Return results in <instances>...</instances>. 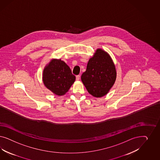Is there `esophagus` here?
I'll list each match as a JSON object with an SVG mask.
<instances>
[{
  "mask_svg": "<svg viewBox=\"0 0 160 160\" xmlns=\"http://www.w3.org/2000/svg\"><path fill=\"white\" fill-rule=\"evenodd\" d=\"M80 76H79V75L76 76V80H77V81H78V80H80Z\"/></svg>",
  "mask_w": 160,
  "mask_h": 160,
  "instance_id": "obj_1",
  "label": "esophagus"
}]
</instances>
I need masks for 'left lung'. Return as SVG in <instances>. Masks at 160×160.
I'll use <instances>...</instances> for the list:
<instances>
[{
    "mask_svg": "<svg viewBox=\"0 0 160 160\" xmlns=\"http://www.w3.org/2000/svg\"><path fill=\"white\" fill-rule=\"evenodd\" d=\"M115 64L109 54L102 48H97L88 60L87 68L81 79L88 92L93 97L106 95L116 82Z\"/></svg>",
    "mask_w": 160,
    "mask_h": 160,
    "instance_id": "left-lung-1",
    "label": "left lung"
}]
</instances>
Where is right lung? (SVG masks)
Here are the masks:
<instances>
[{
    "label": "right lung",
    "instance_id": "1",
    "mask_svg": "<svg viewBox=\"0 0 160 160\" xmlns=\"http://www.w3.org/2000/svg\"><path fill=\"white\" fill-rule=\"evenodd\" d=\"M42 79L47 88L61 96L68 92L75 82L76 77L64 61L53 58L44 68Z\"/></svg>",
    "mask_w": 160,
    "mask_h": 160
}]
</instances>
